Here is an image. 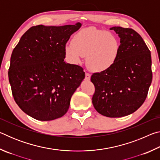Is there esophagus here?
<instances>
[{"instance_id": "1", "label": "esophagus", "mask_w": 160, "mask_h": 160, "mask_svg": "<svg viewBox=\"0 0 160 160\" xmlns=\"http://www.w3.org/2000/svg\"><path fill=\"white\" fill-rule=\"evenodd\" d=\"M90 78H91V75L89 73V72H86V73H85V80H90Z\"/></svg>"}]
</instances>
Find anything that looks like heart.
<instances>
[{"instance_id":"1","label":"heart","mask_w":160,"mask_h":160,"mask_svg":"<svg viewBox=\"0 0 160 160\" xmlns=\"http://www.w3.org/2000/svg\"><path fill=\"white\" fill-rule=\"evenodd\" d=\"M66 56L73 63L86 56L90 69L103 72L111 68L117 61L120 44L116 36L95 28L83 29L75 35L72 44L66 45Z\"/></svg>"}]
</instances>
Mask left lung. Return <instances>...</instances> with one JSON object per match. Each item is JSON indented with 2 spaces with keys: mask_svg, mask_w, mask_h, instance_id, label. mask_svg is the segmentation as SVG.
Listing matches in <instances>:
<instances>
[{
  "mask_svg": "<svg viewBox=\"0 0 160 160\" xmlns=\"http://www.w3.org/2000/svg\"><path fill=\"white\" fill-rule=\"evenodd\" d=\"M120 37V51L109 70L91 76L95 91L94 109L110 118L122 117L135 112L148 96L152 79L150 51L141 36L131 28L113 27Z\"/></svg>",
  "mask_w": 160,
  "mask_h": 160,
  "instance_id": "1",
  "label": "left lung"
}]
</instances>
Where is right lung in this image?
<instances>
[{"label": "right lung", "mask_w": 160, "mask_h": 160, "mask_svg": "<svg viewBox=\"0 0 160 160\" xmlns=\"http://www.w3.org/2000/svg\"><path fill=\"white\" fill-rule=\"evenodd\" d=\"M81 27L37 25L29 28L12 51L8 70L12 94L19 107L37 120L62 117L85 78L80 66L66 63V45Z\"/></svg>", "instance_id": "right-lung-1"}]
</instances>
